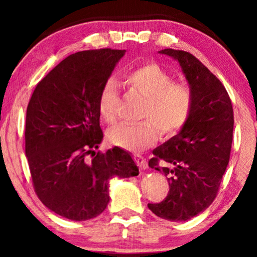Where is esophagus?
Here are the masks:
<instances>
[{
	"mask_svg": "<svg viewBox=\"0 0 257 257\" xmlns=\"http://www.w3.org/2000/svg\"><path fill=\"white\" fill-rule=\"evenodd\" d=\"M135 160L138 166L140 167V170H146L147 168V163H146V159L142 156H139V154H137L135 156Z\"/></svg>",
	"mask_w": 257,
	"mask_h": 257,
	"instance_id": "esophagus-1",
	"label": "esophagus"
}]
</instances>
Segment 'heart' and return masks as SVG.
<instances>
[{"mask_svg":"<svg viewBox=\"0 0 257 257\" xmlns=\"http://www.w3.org/2000/svg\"><path fill=\"white\" fill-rule=\"evenodd\" d=\"M130 90L143 98L139 124H119L108 130L107 138L113 145L127 151H142L152 146L159 137L173 136L187 124L194 106V94L185 83L174 82L173 76L157 63H146L122 75ZM118 92L115 84L107 80L101 87L98 110L108 124L117 121Z\"/></svg>","mask_w":257,"mask_h":257,"instance_id":"b5f03b06","label":"heart"}]
</instances>
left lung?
<instances>
[{
    "mask_svg": "<svg viewBox=\"0 0 257 257\" xmlns=\"http://www.w3.org/2000/svg\"><path fill=\"white\" fill-rule=\"evenodd\" d=\"M179 62L194 94L187 124L153 151L149 166L167 177L170 192L159 203H149L157 216L187 221L212 205L229 163L234 112L222 83L192 54L164 49Z\"/></svg>",
    "mask_w": 257,
    "mask_h": 257,
    "instance_id": "obj_1",
    "label": "left lung"
}]
</instances>
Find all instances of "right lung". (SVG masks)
Masks as SVG:
<instances>
[{"label":"right lung","mask_w":257,"mask_h":257,"mask_svg":"<svg viewBox=\"0 0 257 257\" xmlns=\"http://www.w3.org/2000/svg\"><path fill=\"white\" fill-rule=\"evenodd\" d=\"M125 52L98 49L68 56L37 84L28 104L26 156L35 192L65 219L98 216L110 201L108 181L139 174L120 147L94 152L103 140L99 93Z\"/></svg>","instance_id":"obj_1"}]
</instances>
